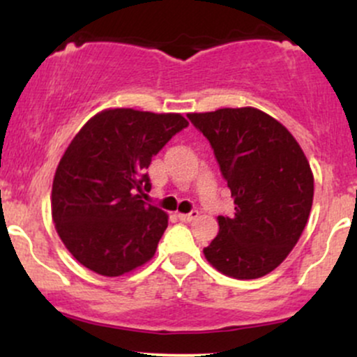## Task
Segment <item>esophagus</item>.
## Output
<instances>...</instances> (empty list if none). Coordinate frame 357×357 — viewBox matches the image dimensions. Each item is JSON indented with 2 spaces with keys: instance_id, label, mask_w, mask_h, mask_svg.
<instances>
[{
  "instance_id": "1",
  "label": "esophagus",
  "mask_w": 357,
  "mask_h": 357,
  "mask_svg": "<svg viewBox=\"0 0 357 357\" xmlns=\"http://www.w3.org/2000/svg\"><path fill=\"white\" fill-rule=\"evenodd\" d=\"M198 215H199L198 211H191V213H179L178 216L181 221H192V220L198 218Z\"/></svg>"
}]
</instances>
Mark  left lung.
Segmentation results:
<instances>
[{
	"mask_svg": "<svg viewBox=\"0 0 357 357\" xmlns=\"http://www.w3.org/2000/svg\"><path fill=\"white\" fill-rule=\"evenodd\" d=\"M188 117L210 141L235 199V216H218L220 233L204 257L231 278L267 275L292 252L309 220L314 174L304 151L260 109L225 107Z\"/></svg>",
	"mask_w": 357,
	"mask_h": 357,
	"instance_id": "left-lung-1",
	"label": "left lung"
}]
</instances>
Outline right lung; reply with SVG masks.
Here are the masks:
<instances>
[{
  "label": "right lung",
  "mask_w": 357,
  "mask_h": 357,
  "mask_svg": "<svg viewBox=\"0 0 357 357\" xmlns=\"http://www.w3.org/2000/svg\"><path fill=\"white\" fill-rule=\"evenodd\" d=\"M190 122L181 114L105 109L65 149L52 186L60 240L84 267L121 277L154 257L167 213L142 202L151 159Z\"/></svg>",
  "instance_id": "add662e5"
}]
</instances>
